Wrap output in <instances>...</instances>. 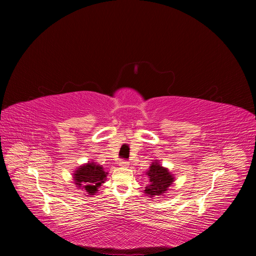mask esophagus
I'll use <instances>...</instances> for the list:
<instances>
[{"label":"esophagus","instance_id":"obj_1","mask_svg":"<svg viewBox=\"0 0 256 256\" xmlns=\"http://www.w3.org/2000/svg\"><path fill=\"white\" fill-rule=\"evenodd\" d=\"M129 166V162H128L127 160H122V161H120V166L126 168V166Z\"/></svg>","mask_w":256,"mask_h":256}]
</instances>
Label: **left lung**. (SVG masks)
I'll return each mask as SVG.
<instances>
[{
    "mask_svg": "<svg viewBox=\"0 0 256 256\" xmlns=\"http://www.w3.org/2000/svg\"><path fill=\"white\" fill-rule=\"evenodd\" d=\"M147 175L150 177V184L144 191L150 196L164 194L174 182L173 175L157 162H152Z\"/></svg>",
    "mask_w": 256,
    "mask_h": 256,
    "instance_id": "left-lung-1",
    "label": "left lung"
}]
</instances>
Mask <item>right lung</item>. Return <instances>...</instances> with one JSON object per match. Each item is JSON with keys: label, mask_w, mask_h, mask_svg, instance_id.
<instances>
[{"label": "right lung", "mask_w": 256, "mask_h": 256, "mask_svg": "<svg viewBox=\"0 0 256 256\" xmlns=\"http://www.w3.org/2000/svg\"><path fill=\"white\" fill-rule=\"evenodd\" d=\"M76 184L82 189L86 190L92 196L97 190L99 186L104 182L106 178V173L104 171L102 166H97L95 162H90L88 164L80 166L74 174Z\"/></svg>", "instance_id": "right-lung-1"}]
</instances>
